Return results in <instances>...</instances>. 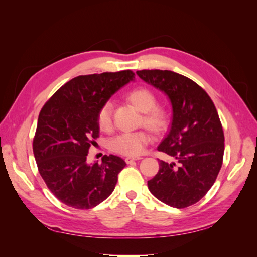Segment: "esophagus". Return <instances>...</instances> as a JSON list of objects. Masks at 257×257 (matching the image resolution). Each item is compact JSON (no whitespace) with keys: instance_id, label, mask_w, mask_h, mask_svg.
<instances>
[{"instance_id":"1","label":"esophagus","mask_w":257,"mask_h":257,"mask_svg":"<svg viewBox=\"0 0 257 257\" xmlns=\"http://www.w3.org/2000/svg\"><path fill=\"white\" fill-rule=\"evenodd\" d=\"M137 160H141V158H132V157L125 158V162L127 163V164H131V163H133V162H135Z\"/></svg>"}]
</instances>
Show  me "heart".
Returning a JSON list of instances; mask_svg holds the SVG:
<instances>
[{
	"mask_svg": "<svg viewBox=\"0 0 257 257\" xmlns=\"http://www.w3.org/2000/svg\"><path fill=\"white\" fill-rule=\"evenodd\" d=\"M128 99L144 113V122L153 131L164 130L169 120V114L165 108L158 106V97L155 93L146 87H138L132 90ZM114 106L110 99L100 105L96 120L100 130L109 132L113 126ZM152 136L148 130L135 132H123L109 141L110 150L127 157H137L142 154L146 147L151 143Z\"/></svg>",
	"mask_w": 257,
	"mask_h": 257,
	"instance_id": "1",
	"label": "heart"
}]
</instances>
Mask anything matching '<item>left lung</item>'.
<instances>
[{"label":"left lung","mask_w":257,"mask_h":257,"mask_svg":"<svg viewBox=\"0 0 257 257\" xmlns=\"http://www.w3.org/2000/svg\"><path fill=\"white\" fill-rule=\"evenodd\" d=\"M137 75L168 95L173 121L158 150L175 161L160 160L148 188L162 203L182 209L196 204L216 180L223 164L224 132L208 93L195 81L172 71L143 69Z\"/></svg>","instance_id":"obj_1"}]
</instances>
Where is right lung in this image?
Masks as SVG:
<instances>
[{"label": "right lung", "instance_id": "1", "mask_svg": "<svg viewBox=\"0 0 257 257\" xmlns=\"http://www.w3.org/2000/svg\"><path fill=\"white\" fill-rule=\"evenodd\" d=\"M135 78L131 69L75 77L45 103L38 115L33 152L43 180L61 203L91 209L113 192L126 163L104 155L87 164V155L99 135L96 115L122 85Z\"/></svg>", "mask_w": 257, "mask_h": 257}]
</instances>
